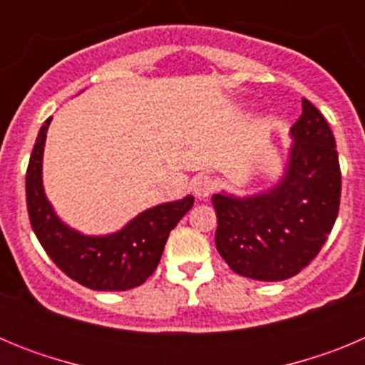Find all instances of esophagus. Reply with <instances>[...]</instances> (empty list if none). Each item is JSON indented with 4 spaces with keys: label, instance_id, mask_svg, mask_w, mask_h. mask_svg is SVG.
Masks as SVG:
<instances>
[{
    "label": "esophagus",
    "instance_id": "esophagus-1",
    "mask_svg": "<svg viewBox=\"0 0 365 365\" xmlns=\"http://www.w3.org/2000/svg\"><path fill=\"white\" fill-rule=\"evenodd\" d=\"M215 190V180L212 179L210 175H199L197 179L193 180V192H195V195L201 199H206L210 197L212 193H214Z\"/></svg>",
    "mask_w": 365,
    "mask_h": 365
}]
</instances>
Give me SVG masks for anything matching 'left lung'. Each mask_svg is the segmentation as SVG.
<instances>
[{
  "instance_id": "obj_1",
  "label": "left lung",
  "mask_w": 365,
  "mask_h": 365,
  "mask_svg": "<svg viewBox=\"0 0 365 365\" xmlns=\"http://www.w3.org/2000/svg\"><path fill=\"white\" fill-rule=\"evenodd\" d=\"M302 108L278 185L245 199L212 195L217 252L245 278L282 282L296 276L318 256L338 217L341 173L334 135L307 98Z\"/></svg>"
}]
</instances>
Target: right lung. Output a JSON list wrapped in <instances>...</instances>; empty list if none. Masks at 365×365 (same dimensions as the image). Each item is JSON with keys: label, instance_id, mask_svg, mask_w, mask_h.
<instances>
[{"label": "right lung", "instance_id": "right-lung-1", "mask_svg": "<svg viewBox=\"0 0 365 365\" xmlns=\"http://www.w3.org/2000/svg\"><path fill=\"white\" fill-rule=\"evenodd\" d=\"M49 124L51 118H47L41 125L25 177L29 219L38 241L58 269L87 289L128 291L143 285L159 265L170 232L193 206V197L153 206L115 234L74 232L54 214L41 185V159Z\"/></svg>", "mask_w": 365, "mask_h": 365}]
</instances>
